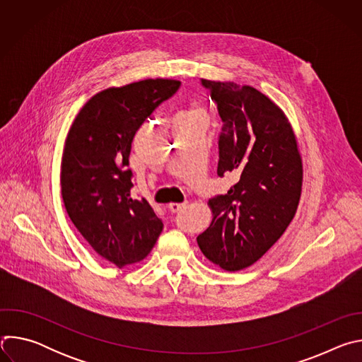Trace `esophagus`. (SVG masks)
<instances>
[{
  "label": "esophagus",
  "mask_w": 362,
  "mask_h": 362,
  "mask_svg": "<svg viewBox=\"0 0 362 362\" xmlns=\"http://www.w3.org/2000/svg\"><path fill=\"white\" fill-rule=\"evenodd\" d=\"M186 202L185 203H169V211L170 212H173V214H176V212H179V211H182L183 208H186Z\"/></svg>",
  "instance_id": "1"
}]
</instances>
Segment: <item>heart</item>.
Masks as SVG:
<instances>
[{
  "instance_id": "1",
  "label": "heart",
  "mask_w": 362,
  "mask_h": 362,
  "mask_svg": "<svg viewBox=\"0 0 362 362\" xmlns=\"http://www.w3.org/2000/svg\"><path fill=\"white\" fill-rule=\"evenodd\" d=\"M177 119H183V120H189V119H204L206 120V115L204 110L202 109V106L199 103H193V105L183 113L179 115Z\"/></svg>"
}]
</instances>
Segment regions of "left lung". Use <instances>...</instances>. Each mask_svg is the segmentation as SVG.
<instances>
[{
    "mask_svg": "<svg viewBox=\"0 0 362 362\" xmlns=\"http://www.w3.org/2000/svg\"><path fill=\"white\" fill-rule=\"evenodd\" d=\"M202 84L223 122L218 175L232 173L238 183L208 202L212 222L197 245L211 262L235 272L259 261L292 222L302 158L288 117L268 95L230 81Z\"/></svg>",
    "mask_w": 362,
    "mask_h": 362,
    "instance_id": "obj_1",
    "label": "left lung"
}]
</instances>
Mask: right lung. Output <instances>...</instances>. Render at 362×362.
Segmentation results:
<instances>
[{
	"mask_svg": "<svg viewBox=\"0 0 362 362\" xmlns=\"http://www.w3.org/2000/svg\"><path fill=\"white\" fill-rule=\"evenodd\" d=\"M179 87V80L147 78L103 90L83 106L66 139V211L88 245L119 268L143 261L163 230L148 202L132 197L127 166L136 132Z\"/></svg>",
	"mask_w": 362,
	"mask_h": 362,
	"instance_id": "right-lung-1",
	"label": "right lung"
}]
</instances>
